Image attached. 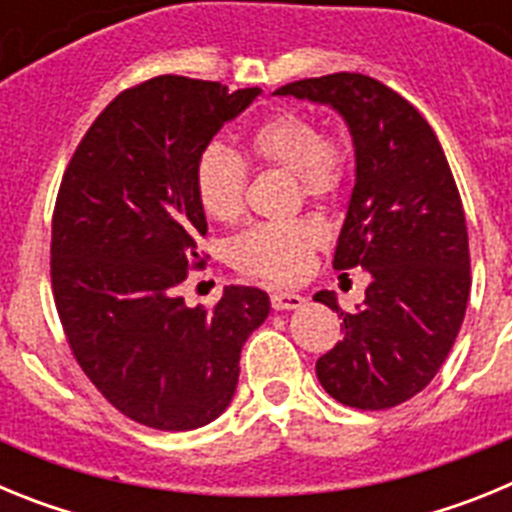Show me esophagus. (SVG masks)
<instances>
[{
	"label": "esophagus",
	"instance_id": "esophagus-1",
	"mask_svg": "<svg viewBox=\"0 0 512 512\" xmlns=\"http://www.w3.org/2000/svg\"><path fill=\"white\" fill-rule=\"evenodd\" d=\"M305 305V297L295 295V292H274L271 295V307L274 310H297Z\"/></svg>",
	"mask_w": 512,
	"mask_h": 512
}]
</instances>
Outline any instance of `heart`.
<instances>
[{"label": "heart", "instance_id": "1", "mask_svg": "<svg viewBox=\"0 0 512 512\" xmlns=\"http://www.w3.org/2000/svg\"><path fill=\"white\" fill-rule=\"evenodd\" d=\"M246 148L259 166L289 171L300 184L302 197L318 202L343 192L354 164L346 138L318 130V122L300 110H277L256 122ZM246 184V161L223 143H210L194 164L197 202L217 223H233L241 217ZM323 241V225L312 217L259 223L230 243V261L248 277L292 284L305 274L312 253Z\"/></svg>", "mask_w": 512, "mask_h": 512}]
</instances>
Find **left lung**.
Masks as SVG:
<instances>
[{"label": "left lung", "mask_w": 512, "mask_h": 512, "mask_svg": "<svg viewBox=\"0 0 512 512\" xmlns=\"http://www.w3.org/2000/svg\"><path fill=\"white\" fill-rule=\"evenodd\" d=\"M274 94L330 104L356 151L333 269L361 266L372 282L356 312L328 289L312 297L343 318V341L315 372L348 408H395L436 377L467 312L469 235L449 161L425 117L372 76L341 71Z\"/></svg>", "instance_id": "8db88e82"}]
</instances>
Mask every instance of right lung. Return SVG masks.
I'll return each mask as SVG.
<instances>
[{
	"mask_svg": "<svg viewBox=\"0 0 512 512\" xmlns=\"http://www.w3.org/2000/svg\"><path fill=\"white\" fill-rule=\"evenodd\" d=\"M261 89L156 76L117 94L81 138L53 210L51 284L74 359L122 415L158 431L212 423L269 295L225 287L212 310L176 287L205 264L194 164Z\"/></svg>",
	"mask_w": 512,
	"mask_h": 512,
	"instance_id": "add662e5",
	"label": "right lung"
}]
</instances>
